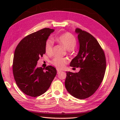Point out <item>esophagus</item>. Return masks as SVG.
I'll return each mask as SVG.
<instances>
[{
	"label": "esophagus",
	"mask_w": 120,
	"mask_h": 120,
	"mask_svg": "<svg viewBox=\"0 0 120 120\" xmlns=\"http://www.w3.org/2000/svg\"><path fill=\"white\" fill-rule=\"evenodd\" d=\"M57 73H58V74H59V73H60V72H62V71H61V70H60L59 69H58V68H57Z\"/></svg>",
	"instance_id": "obj_1"
}]
</instances>
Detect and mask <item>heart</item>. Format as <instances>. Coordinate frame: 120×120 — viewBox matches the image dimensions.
Listing matches in <instances>:
<instances>
[{"instance_id":"heart-1","label":"heart","mask_w":120,"mask_h":120,"mask_svg":"<svg viewBox=\"0 0 120 120\" xmlns=\"http://www.w3.org/2000/svg\"><path fill=\"white\" fill-rule=\"evenodd\" d=\"M57 41L62 45L68 50H71L75 47L77 43L75 37L70 33L66 32L63 34L56 38ZM53 43L52 40L48 39L45 42V50L47 54H51L52 52ZM68 63L67 59L64 58L56 57L53 58L52 61V64L56 67L62 69L64 68L65 65Z\"/></svg>"}]
</instances>
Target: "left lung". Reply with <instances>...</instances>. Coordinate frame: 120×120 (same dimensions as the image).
<instances>
[{
  "label": "left lung",
  "instance_id": "obj_1",
  "mask_svg": "<svg viewBox=\"0 0 120 120\" xmlns=\"http://www.w3.org/2000/svg\"><path fill=\"white\" fill-rule=\"evenodd\" d=\"M79 43L78 55L71 62L72 67L80 68L79 72H67L65 86L75 98L85 99L95 92L105 75L106 57L98 41L89 33L76 28Z\"/></svg>",
  "mask_w": 120,
  "mask_h": 120
}]
</instances>
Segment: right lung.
<instances>
[{"mask_svg": "<svg viewBox=\"0 0 120 120\" xmlns=\"http://www.w3.org/2000/svg\"><path fill=\"white\" fill-rule=\"evenodd\" d=\"M54 29L44 28L22 39L15 50L13 73L17 86L26 95L37 97L49 88L57 74L52 66L45 69L37 67L40 57L45 53V44Z\"/></svg>", "mask_w": 120, "mask_h": 120, "instance_id": "add662e5", "label": "right lung"}]
</instances>
